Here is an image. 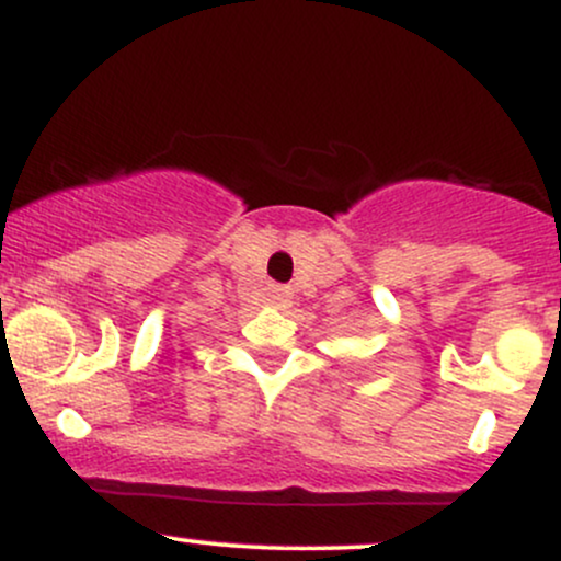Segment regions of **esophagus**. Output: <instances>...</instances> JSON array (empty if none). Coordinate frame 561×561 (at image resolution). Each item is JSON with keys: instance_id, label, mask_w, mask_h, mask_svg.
Returning a JSON list of instances; mask_svg holds the SVG:
<instances>
[{"instance_id": "34e87169", "label": "esophagus", "mask_w": 561, "mask_h": 561, "mask_svg": "<svg viewBox=\"0 0 561 561\" xmlns=\"http://www.w3.org/2000/svg\"><path fill=\"white\" fill-rule=\"evenodd\" d=\"M268 298H272L274 306L285 308V306H289V300H293V289L276 285V287H272V295H268Z\"/></svg>"}]
</instances>
